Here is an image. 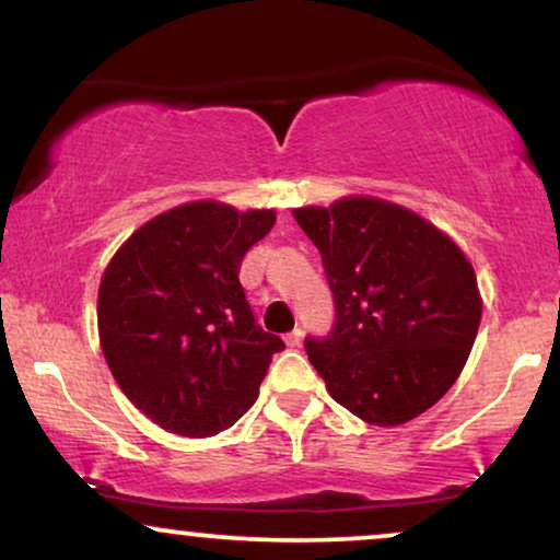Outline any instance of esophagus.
Listing matches in <instances>:
<instances>
[{"mask_svg": "<svg viewBox=\"0 0 560 560\" xmlns=\"http://www.w3.org/2000/svg\"><path fill=\"white\" fill-rule=\"evenodd\" d=\"M301 341H303V328H293V331L285 336L288 347H301Z\"/></svg>", "mask_w": 560, "mask_h": 560, "instance_id": "34e87169", "label": "esophagus"}]
</instances>
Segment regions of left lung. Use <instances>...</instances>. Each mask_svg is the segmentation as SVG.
Returning a JSON list of instances; mask_svg holds the SVG:
<instances>
[{"label": "left lung", "instance_id": "left-lung-1", "mask_svg": "<svg viewBox=\"0 0 560 560\" xmlns=\"http://www.w3.org/2000/svg\"><path fill=\"white\" fill-rule=\"evenodd\" d=\"M334 293V326L305 336L328 393L372 425H400L462 374L481 318L464 252L433 224L377 198L298 209Z\"/></svg>", "mask_w": 560, "mask_h": 560}]
</instances>
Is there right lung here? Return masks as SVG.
<instances>
[{
	"label": "right lung",
	"instance_id": "add662e5",
	"mask_svg": "<svg viewBox=\"0 0 560 560\" xmlns=\"http://www.w3.org/2000/svg\"><path fill=\"white\" fill-rule=\"evenodd\" d=\"M275 211L196 201L160 213L121 244L98 288L106 364L137 410L206 439L257 400L280 336L257 324L240 282Z\"/></svg>",
	"mask_w": 560,
	"mask_h": 560
}]
</instances>
